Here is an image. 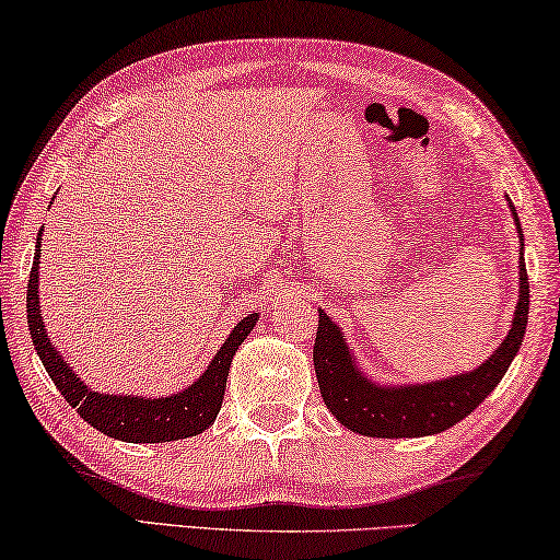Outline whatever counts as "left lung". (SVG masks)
<instances>
[{
    "instance_id": "left-lung-1",
    "label": "left lung",
    "mask_w": 560,
    "mask_h": 560,
    "mask_svg": "<svg viewBox=\"0 0 560 560\" xmlns=\"http://www.w3.org/2000/svg\"><path fill=\"white\" fill-rule=\"evenodd\" d=\"M509 205L515 218V228L521 232L518 214H515L511 200ZM518 268V305H515L513 325L509 335H505V340L495 348L493 355L483 365L470 370V373L443 377V381L433 383H373L355 365V355L346 346V335L320 310L313 363L325 406L352 433L368 438L433 435L441 433V430H448L458 420L470 416L493 393L495 385L503 381L505 370L513 363L515 352H518L523 338H526L530 298L526 265H523V247Z\"/></svg>"
}]
</instances>
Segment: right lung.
Segmentation results:
<instances>
[{
    "instance_id": "obj_1",
    "label": "right lung",
    "mask_w": 560,
    "mask_h": 560,
    "mask_svg": "<svg viewBox=\"0 0 560 560\" xmlns=\"http://www.w3.org/2000/svg\"><path fill=\"white\" fill-rule=\"evenodd\" d=\"M39 240L37 253H34L30 285H27V325L34 342V350L47 368L57 390L65 395V400L77 408L80 418L88 420L92 428L102 430L109 438L127 443H170L179 438H190L208 430L218 418L222 398H225V385L232 355L243 346L247 335L255 328L257 313L247 315L232 328L230 338L222 342L218 355L212 358L208 370L197 377L190 388L179 390L167 398H142V395H107L94 393L82 377H77L70 363L59 355L51 346L42 323L39 313Z\"/></svg>"
}]
</instances>
